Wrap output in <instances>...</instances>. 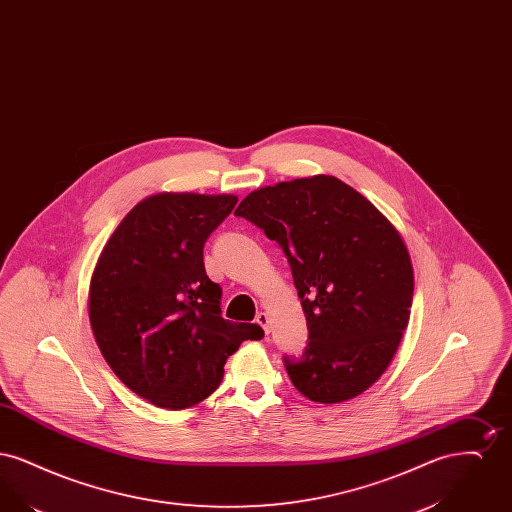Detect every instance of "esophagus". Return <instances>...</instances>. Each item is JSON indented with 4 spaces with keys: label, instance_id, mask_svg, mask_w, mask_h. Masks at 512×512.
Masks as SVG:
<instances>
[{
    "label": "esophagus",
    "instance_id": "1",
    "mask_svg": "<svg viewBox=\"0 0 512 512\" xmlns=\"http://www.w3.org/2000/svg\"><path fill=\"white\" fill-rule=\"evenodd\" d=\"M255 320H257V324H259V326L265 330V334L270 332V318H268L267 313H259Z\"/></svg>",
    "mask_w": 512,
    "mask_h": 512
}]
</instances>
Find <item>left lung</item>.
I'll use <instances>...</instances> for the list:
<instances>
[{"instance_id":"8db88e82","label":"left lung","mask_w":512,"mask_h":512,"mask_svg":"<svg viewBox=\"0 0 512 512\" xmlns=\"http://www.w3.org/2000/svg\"><path fill=\"white\" fill-rule=\"evenodd\" d=\"M282 247L307 318L293 386L317 403L368 390L409 324L413 265L399 232L366 197L318 174L255 190L234 211Z\"/></svg>"}]
</instances>
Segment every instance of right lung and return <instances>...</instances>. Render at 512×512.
Segmentation results:
<instances>
[{
    "mask_svg": "<svg viewBox=\"0 0 512 512\" xmlns=\"http://www.w3.org/2000/svg\"><path fill=\"white\" fill-rule=\"evenodd\" d=\"M236 203L234 195H151L99 255L88 307L101 355L157 407L197 405L219 388L240 343L265 336L259 324L222 318V288L203 263V245Z\"/></svg>",
    "mask_w": 512,
    "mask_h": 512,
    "instance_id": "1",
    "label": "right lung"
}]
</instances>
